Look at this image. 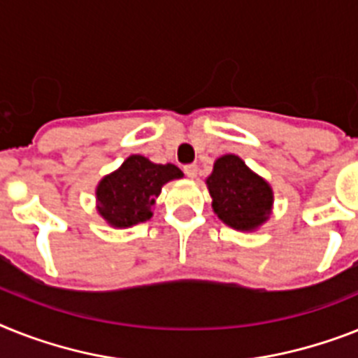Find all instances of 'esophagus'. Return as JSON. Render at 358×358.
Returning a JSON list of instances; mask_svg holds the SVG:
<instances>
[{
	"label": "esophagus",
	"mask_w": 358,
	"mask_h": 358,
	"mask_svg": "<svg viewBox=\"0 0 358 358\" xmlns=\"http://www.w3.org/2000/svg\"><path fill=\"white\" fill-rule=\"evenodd\" d=\"M197 172H199V170H197L196 164H188V166H185V173L190 177V179H196Z\"/></svg>",
	"instance_id": "obj_1"
}]
</instances>
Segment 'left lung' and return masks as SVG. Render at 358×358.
<instances>
[{
  "mask_svg": "<svg viewBox=\"0 0 358 358\" xmlns=\"http://www.w3.org/2000/svg\"><path fill=\"white\" fill-rule=\"evenodd\" d=\"M214 214L225 225L254 232L273 214L274 194L264 177L252 172L234 153L221 155L206 177Z\"/></svg>",
  "mask_w": 358,
  "mask_h": 358,
  "instance_id": "1",
  "label": "left lung"
}]
</instances>
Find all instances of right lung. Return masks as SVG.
<instances>
[{
	"mask_svg": "<svg viewBox=\"0 0 358 358\" xmlns=\"http://www.w3.org/2000/svg\"><path fill=\"white\" fill-rule=\"evenodd\" d=\"M176 164H157L144 155H129L96 185V212L113 229H129L153 215L162 186L181 179Z\"/></svg>",
	"mask_w": 358,
	"mask_h": 358,
	"instance_id": "1",
	"label": "right lung"
}]
</instances>
